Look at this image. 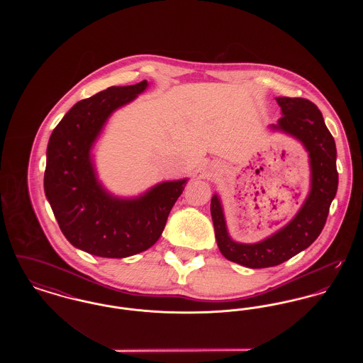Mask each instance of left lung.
<instances>
[{
  "label": "left lung",
  "instance_id": "left-lung-1",
  "mask_svg": "<svg viewBox=\"0 0 363 363\" xmlns=\"http://www.w3.org/2000/svg\"><path fill=\"white\" fill-rule=\"evenodd\" d=\"M277 101L283 116L274 128L301 140L309 151L311 194L289 225L268 240L255 245L230 240L220 201L216 194L212 197L211 215L219 250L225 259L247 268L275 267L309 247L325 225L339 182L335 140L318 107L303 98L279 96Z\"/></svg>",
  "mask_w": 363,
  "mask_h": 363
}]
</instances>
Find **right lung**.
Returning a JSON list of instances; mask_svg holds the SVG:
<instances>
[{
    "label": "right lung",
    "instance_id": "1",
    "mask_svg": "<svg viewBox=\"0 0 363 363\" xmlns=\"http://www.w3.org/2000/svg\"><path fill=\"white\" fill-rule=\"evenodd\" d=\"M147 88L110 86L74 104L48 145L45 193L67 240L89 255L122 259L155 243L186 179L159 184L136 200H118L98 184L89 157L107 117Z\"/></svg>",
    "mask_w": 363,
    "mask_h": 363
}]
</instances>
